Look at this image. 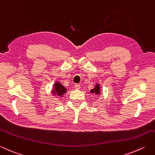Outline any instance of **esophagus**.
I'll use <instances>...</instances> for the list:
<instances>
[{"label":"esophagus","instance_id":"34e87169","mask_svg":"<svg viewBox=\"0 0 155 155\" xmlns=\"http://www.w3.org/2000/svg\"><path fill=\"white\" fill-rule=\"evenodd\" d=\"M75 89H81V85L79 84H76L74 85Z\"/></svg>","mask_w":155,"mask_h":155}]
</instances>
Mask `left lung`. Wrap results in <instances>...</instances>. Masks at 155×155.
Listing matches in <instances>:
<instances>
[{
	"mask_svg": "<svg viewBox=\"0 0 155 155\" xmlns=\"http://www.w3.org/2000/svg\"><path fill=\"white\" fill-rule=\"evenodd\" d=\"M100 88H99V87L98 86V85H96V87H95V89H91V93H95L96 95L97 94H99L100 93Z\"/></svg>",
	"mask_w": 155,
	"mask_h": 155,
	"instance_id": "obj_1",
	"label": "left lung"
}]
</instances>
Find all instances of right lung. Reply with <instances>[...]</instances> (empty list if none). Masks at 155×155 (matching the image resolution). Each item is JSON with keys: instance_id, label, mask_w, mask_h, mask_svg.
<instances>
[{"instance_id": "add662e5", "label": "right lung", "mask_w": 155, "mask_h": 155, "mask_svg": "<svg viewBox=\"0 0 155 155\" xmlns=\"http://www.w3.org/2000/svg\"><path fill=\"white\" fill-rule=\"evenodd\" d=\"M54 87H54L55 90H54V93H56L58 96H62V95H64L66 92V88L62 86L60 83H56Z\"/></svg>"}]
</instances>
